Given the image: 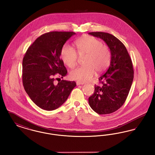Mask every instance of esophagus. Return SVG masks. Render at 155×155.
<instances>
[{
	"label": "esophagus",
	"instance_id": "1",
	"mask_svg": "<svg viewBox=\"0 0 155 155\" xmlns=\"http://www.w3.org/2000/svg\"><path fill=\"white\" fill-rule=\"evenodd\" d=\"M76 84H77V85H83V84H84V82H80V81H77V82H76Z\"/></svg>",
	"mask_w": 155,
	"mask_h": 155
}]
</instances>
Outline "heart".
I'll return each mask as SVG.
<instances>
[{
  "instance_id": "b5f03b06",
  "label": "heart",
  "mask_w": 155,
  "mask_h": 155,
  "mask_svg": "<svg viewBox=\"0 0 155 155\" xmlns=\"http://www.w3.org/2000/svg\"><path fill=\"white\" fill-rule=\"evenodd\" d=\"M77 52L69 45H64L60 52L63 62L70 68L76 66L78 54L85 57L84 66L75 68L70 73V77L73 80L87 82L93 77L95 71L102 73L109 67L111 61L110 49L103 45L101 41L92 36H86L76 42Z\"/></svg>"
}]
</instances>
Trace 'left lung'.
Returning a JSON list of instances; mask_svg holds the SVG:
<instances>
[{
	"instance_id": "8db88e82",
	"label": "left lung",
	"mask_w": 155,
	"mask_h": 155,
	"mask_svg": "<svg viewBox=\"0 0 155 155\" xmlns=\"http://www.w3.org/2000/svg\"><path fill=\"white\" fill-rule=\"evenodd\" d=\"M89 34L102 39L111 53L110 66L99 78L101 85H95L89 104L99 114H110L120 108L128 96L134 78L132 61L125 46L114 35L103 32Z\"/></svg>"
}]
</instances>
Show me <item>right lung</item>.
Instances as JSON below:
<instances>
[{
	"label": "right lung",
	"instance_id": "1",
	"mask_svg": "<svg viewBox=\"0 0 155 155\" xmlns=\"http://www.w3.org/2000/svg\"><path fill=\"white\" fill-rule=\"evenodd\" d=\"M75 34L73 32L45 33L30 46L23 58L24 89L34 103L44 110L58 109L76 86L75 81L54 82L56 74L62 78L66 75L67 71L60 59V52L67 41Z\"/></svg>",
	"mask_w": 155,
	"mask_h": 155
}]
</instances>
